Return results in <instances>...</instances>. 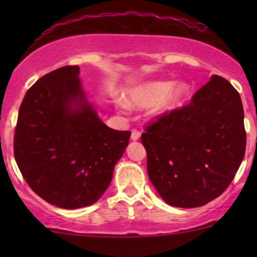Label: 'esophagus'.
<instances>
[{"label":"esophagus","instance_id":"obj_1","mask_svg":"<svg viewBox=\"0 0 257 257\" xmlns=\"http://www.w3.org/2000/svg\"><path fill=\"white\" fill-rule=\"evenodd\" d=\"M139 139H140V132L137 131V129H133V131H132V140L137 141V140H139Z\"/></svg>","mask_w":257,"mask_h":257}]
</instances>
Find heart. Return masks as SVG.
<instances>
[{
	"label": "heart",
	"instance_id": "1",
	"mask_svg": "<svg viewBox=\"0 0 257 257\" xmlns=\"http://www.w3.org/2000/svg\"><path fill=\"white\" fill-rule=\"evenodd\" d=\"M188 85L185 83L153 81L133 87L125 93V102L132 107L145 108L158 103L159 112H169L180 107L188 95Z\"/></svg>",
	"mask_w": 257,
	"mask_h": 257
}]
</instances>
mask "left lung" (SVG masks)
I'll return each instance as SVG.
<instances>
[{
	"instance_id": "left-lung-1",
	"label": "left lung",
	"mask_w": 257,
	"mask_h": 257,
	"mask_svg": "<svg viewBox=\"0 0 257 257\" xmlns=\"http://www.w3.org/2000/svg\"><path fill=\"white\" fill-rule=\"evenodd\" d=\"M141 143L149 178L164 202L179 208L205 205L228 187L244 158L239 93L213 75L190 104L146 125Z\"/></svg>"
}]
</instances>
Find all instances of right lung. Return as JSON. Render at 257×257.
<instances>
[{"instance_id": "1", "label": "right lung", "mask_w": 257, "mask_h": 257, "mask_svg": "<svg viewBox=\"0 0 257 257\" xmlns=\"http://www.w3.org/2000/svg\"><path fill=\"white\" fill-rule=\"evenodd\" d=\"M79 67L63 66L26 91L14 157L37 196L64 209L94 204L110 185L131 132L108 128L85 99Z\"/></svg>"}]
</instances>
